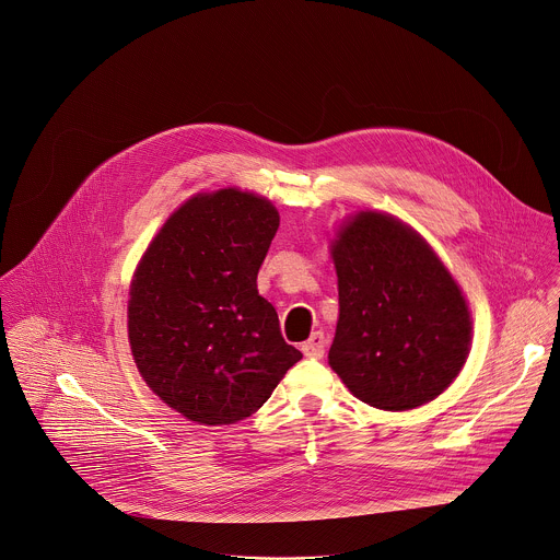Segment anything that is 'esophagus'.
Here are the masks:
<instances>
[{"instance_id": "34e87169", "label": "esophagus", "mask_w": 560, "mask_h": 560, "mask_svg": "<svg viewBox=\"0 0 560 560\" xmlns=\"http://www.w3.org/2000/svg\"><path fill=\"white\" fill-rule=\"evenodd\" d=\"M303 355L305 358H312V360H320L325 355V336L323 331H314L301 347Z\"/></svg>"}]
</instances>
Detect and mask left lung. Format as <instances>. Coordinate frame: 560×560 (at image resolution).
Returning a JSON list of instances; mask_svg holds the SVG:
<instances>
[{
  "label": "left lung",
  "instance_id": "8db88e82",
  "mask_svg": "<svg viewBox=\"0 0 560 560\" xmlns=\"http://www.w3.org/2000/svg\"><path fill=\"white\" fill-rule=\"evenodd\" d=\"M340 318L329 366L364 404L436 399L469 355L471 316L452 275L399 220L364 211L334 244Z\"/></svg>",
  "mask_w": 560,
  "mask_h": 560
}]
</instances>
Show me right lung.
<instances>
[{
	"label": "right lung",
	"mask_w": 560,
	"mask_h": 560,
	"mask_svg": "<svg viewBox=\"0 0 560 560\" xmlns=\"http://www.w3.org/2000/svg\"><path fill=\"white\" fill-rule=\"evenodd\" d=\"M279 213L248 191L187 200L145 250L128 301V340L145 384L189 421L257 412L303 353L288 345L257 272Z\"/></svg>",
	"instance_id": "1"
}]
</instances>
